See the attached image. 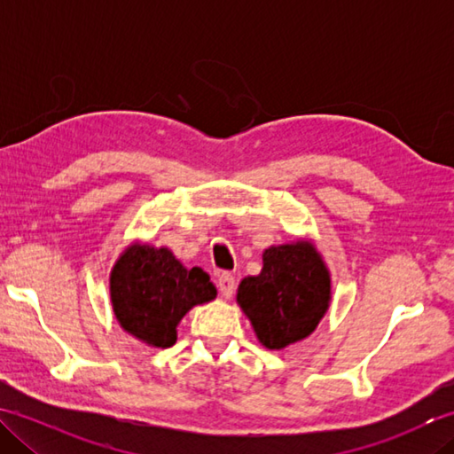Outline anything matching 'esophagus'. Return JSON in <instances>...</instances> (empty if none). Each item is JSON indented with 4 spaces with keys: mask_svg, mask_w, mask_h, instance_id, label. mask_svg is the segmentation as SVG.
<instances>
[{
    "mask_svg": "<svg viewBox=\"0 0 454 454\" xmlns=\"http://www.w3.org/2000/svg\"><path fill=\"white\" fill-rule=\"evenodd\" d=\"M216 286H218V291H220L222 298H230V296L234 294V291H236V281H234V277L230 275V273H222V275H218Z\"/></svg>",
    "mask_w": 454,
    "mask_h": 454,
    "instance_id": "34e87169",
    "label": "esophagus"
}]
</instances>
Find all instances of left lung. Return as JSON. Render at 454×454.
I'll use <instances>...</instances> for the list:
<instances>
[{
    "instance_id": "left-lung-1",
    "label": "left lung",
    "mask_w": 454,
    "mask_h": 454,
    "mask_svg": "<svg viewBox=\"0 0 454 454\" xmlns=\"http://www.w3.org/2000/svg\"><path fill=\"white\" fill-rule=\"evenodd\" d=\"M236 301L267 349H285L310 335L332 301V278L312 242L271 246L263 269L246 277Z\"/></svg>"
}]
</instances>
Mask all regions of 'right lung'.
Instances as JSON below:
<instances>
[{"label": "right lung", "mask_w": 454, "mask_h": 454, "mask_svg": "<svg viewBox=\"0 0 454 454\" xmlns=\"http://www.w3.org/2000/svg\"><path fill=\"white\" fill-rule=\"evenodd\" d=\"M109 291L122 330L161 349L177 341V324L192 306L216 298V286L200 267L187 269L168 247L138 242L117 259Z\"/></svg>", "instance_id": "add662e5"}]
</instances>
